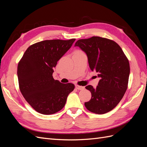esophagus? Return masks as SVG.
I'll list each match as a JSON object with an SVG mask.
<instances>
[{"label":"esophagus","instance_id":"1","mask_svg":"<svg viewBox=\"0 0 147 147\" xmlns=\"http://www.w3.org/2000/svg\"><path fill=\"white\" fill-rule=\"evenodd\" d=\"M75 88H76L77 90H84V86H80V85H78V84L75 85Z\"/></svg>","mask_w":147,"mask_h":147}]
</instances>
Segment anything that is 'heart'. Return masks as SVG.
I'll list each match as a JSON object with an SVG mask.
<instances>
[{
	"instance_id": "obj_1",
	"label": "heart",
	"mask_w": 147,
	"mask_h": 147,
	"mask_svg": "<svg viewBox=\"0 0 147 147\" xmlns=\"http://www.w3.org/2000/svg\"><path fill=\"white\" fill-rule=\"evenodd\" d=\"M77 51H81L80 50H77Z\"/></svg>"
}]
</instances>
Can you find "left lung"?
<instances>
[{
	"instance_id": "8db88e82",
	"label": "left lung",
	"mask_w": 147,
	"mask_h": 147,
	"mask_svg": "<svg viewBox=\"0 0 147 147\" xmlns=\"http://www.w3.org/2000/svg\"><path fill=\"white\" fill-rule=\"evenodd\" d=\"M86 53L90 68L99 73L98 85L85 88L91 92V99L84 103L86 108L96 114L113 110L127 90L130 66L129 60L117 43L109 38L94 36L80 39L75 43Z\"/></svg>"
}]
</instances>
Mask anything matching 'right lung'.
Wrapping results in <instances>:
<instances>
[{
	"mask_svg": "<svg viewBox=\"0 0 147 147\" xmlns=\"http://www.w3.org/2000/svg\"><path fill=\"white\" fill-rule=\"evenodd\" d=\"M75 38L46 40L30 45L18 64L17 74L22 95L37 112L54 114L63 109L75 88L53 77L57 62L72 47Z\"/></svg>",
	"mask_w": 147,
	"mask_h": 147,
	"instance_id": "obj_1",
	"label": "right lung"
}]
</instances>
